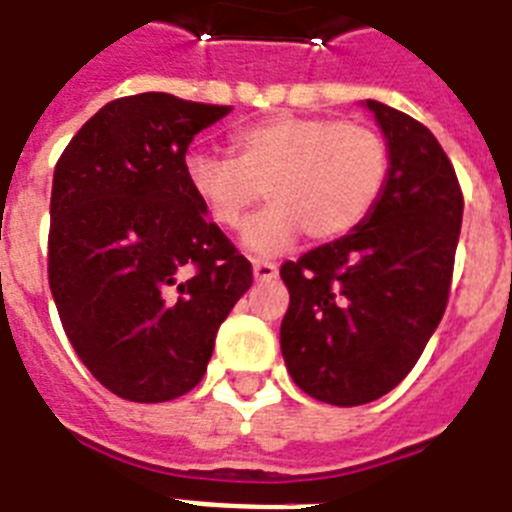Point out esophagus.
I'll return each instance as SVG.
<instances>
[{
    "label": "esophagus",
    "instance_id": "esophagus-1",
    "mask_svg": "<svg viewBox=\"0 0 512 512\" xmlns=\"http://www.w3.org/2000/svg\"><path fill=\"white\" fill-rule=\"evenodd\" d=\"M252 270H255L257 281H273L278 276V268L273 263H265V260H255L252 263Z\"/></svg>",
    "mask_w": 512,
    "mask_h": 512
}]
</instances>
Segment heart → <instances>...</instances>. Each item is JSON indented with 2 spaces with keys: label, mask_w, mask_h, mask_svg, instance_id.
<instances>
[{
  "label": "heart",
  "mask_w": 512,
  "mask_h": 512,
  "mask_svg": "<svg viewBox=\"0 0 512 512\" xmlns=\"http://www.w3.org/2000/svg\"><path fill=\"white\" fill-rule=\"evenodd\" d=\"M389 144L360 120L270 115L231 134V157L191 152L186 178L215 226L236 231L270 202L244 244L276 255L299 236L336 242L371 218L389 181Z\"/></svg>",
  "instance_id": "b5f03b06"
}]
</instances>
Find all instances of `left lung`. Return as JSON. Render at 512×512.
<instances>
[{
	"mask_svg": "<svg viewBox=\"0 0 512 512\" xmlns=\"http://www.w3.org/2000/svg\"><path fill=\"white\" fill-rule=\"evenodd\" d=\"M389 141V181L363 226L286 260L281 352L294 384L365 405L413 371L450 299L463 189L429 128L368 99Z\"/></svg>",
	"mask_w": 512,
	"mask_h": 512,
	"instance_id": "1",
	"label": "left lung"
}]
</instances>
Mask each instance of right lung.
<instances>
[{
  "instance_id": "add662e5",
  "label": "right lung",
  "mask_w": 512,
  "mask_h": 512,
  "mask_svg": "<svg viewBox=\"0 0 512 512\" xmlns=\"http://www.w3.org/2000/svg\"><path fill=\"white\" fill-rule=\"evenodd\" d=\"M228 110L162 91L112 99L54 165L49 289L81 363L123 400L191 392L252 286L186 178L191 139Z\"/></svg>"
}]
</instances>
